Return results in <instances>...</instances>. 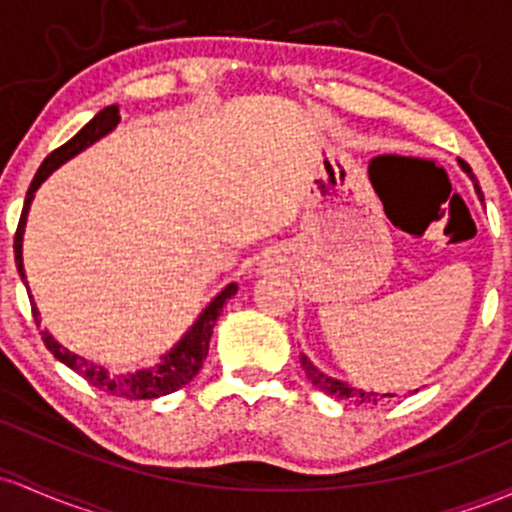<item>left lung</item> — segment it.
I'll return each mask as SVG.
<instances>
[{"instance_id":"1","label":"left lung","mask_w":512,"mask_h":512,"mask_svg":"<svg viewBox=\"0 0 512 512\" xmlns=\"http://www.w3.org/2000/svg\"><path fill=\"white\" fill-rule=\"evenodd\" d=\"M462 167L466 172H469V167H466L464 162H462ZM476 192H479V196H481L479 187H476ZM301 367H303V372H306L308 379H311V384L316 386V389L328 393V396H333V398H340V401H352V403H357V406H364V403H376L379 398H384V396H379V393H374V391H357V389H352V386L342 384V381H338V379H330V376L318 372V369L313 367L311 362H308L306 355H301ZM386 396H389V393H386Z\"/></svg>"}]
</instances>
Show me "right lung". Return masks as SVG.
Wrapping results in <instances>:
<instances>
[{
  "label": "right lung",
  "instance_id": "right-lung-1",
  "mask_svg": "<svg viewBox=\"0 0 512 512\" xmlns=\"http://www.w3.org/2000/svg\"><path fill=\"white\" fill-rule=\"evenodd\" d=\"M119 121H121L119 106H106V109L99 111V114L94 116V119L89 121L75 138H70L65 145L55 148L53 153L43 160V165L38 167L36 177H33L31 187H28L24 211H21L19 226H16V235H14L16 269H19L24 284H26V274H24V260H21V240H24L26 213H28V206H31L33 192L41 187V182L48 177L50 172L58 170L63 162L70 160V157L82 153V150L87 148V145H92L94 140H99L109 131H114L116 123ZM235 291H238V286L228 284L226 289H223L221 294H218L216 299L206 306V311L201 313L199 320L192 325V330H189V333L179 340V345L174 347L170 355H165L162 364H157L155 369H140V372H133V374L111 376V374H106L101 367H97V364L87 362L84 357L65 350L63 345H58V340H55L53 335H48V330H43L41 338H43V342H46L48 350L53 352L55 359H60V362L67 364L72 372L84 376V379H87L92 386H97L99 391L111 393V396H119V398H131V401H140V398H157V396H165V393L179 391L184 384H189V381L199 374L201 364H204L206 355H209V340L213 333V325H216L218 316H221L223 303H226L230 296L235 294ZM31 313H33V320H38L36 303H31Z\"/></svg>",
  "mask_w": 512,
  "mask_h": 512
}]
</instances>
